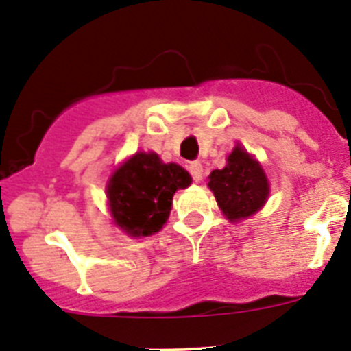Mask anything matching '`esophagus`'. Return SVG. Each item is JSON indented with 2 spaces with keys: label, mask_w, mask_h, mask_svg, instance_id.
I'll return each mask as SVG.
<instances>
[{
  "label": "esophagus",
  "mask_w": 351,
  "mask_h": 351,
  "mask_svg": "<svg viewBox=\"0 0 351 351\" xmlns=\"http://www.w3.org/2000/svg\"><path fill=\"white\" fill-rule=\"evenodd\" d=\"M189 171L191 175H193V180L194 182H199L203 176V164L199 160H194L189 164Z\"/></svg>",
  "instance_id": "1"
}]
</instances>
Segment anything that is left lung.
<instances>
[{
    "label": "left lung",
    "instance_id": "8db88e82",
    "mask_svg": "<svg viewBox=\"0 0 351 351\" xmlns=\"http://www.w3.org/2000/svg\"><path fill=\"white\" fill-rule=\"evenodd\" d=\"M208 187L223 214L230 221L255 214L269 194V185L261 164L241 146L228 155V164L223 169L212 171Z\"/></svg>",
    "mask_w": 351,
    "mask_h": 351
}]
</instances>
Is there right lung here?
I'll use <instances>...</instances> for the list:
<instances>
[{
  "label": "right lung",
  "instance_id": "right-lung-1",
  "mask_svg": "<svg viewBox=\"0 0 351 351\" xmlns=\"http://www.w3.org/2000/svg\"><path fill=\"white\" fill-rule=\"evenodd\" d=\"M191 182L178 164H162L155 153H135L107 185L116 225L134 237L155 234L167 221L175 191L189 187Z\"/></svg>",
  "mask_w": 351,
  "mask_h": 351
}]
</instances>
